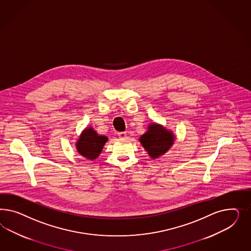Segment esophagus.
<instances>
[{"label":"esophagus","mask_w":251,"mask_h":251,"mask_svg":"<svg viewBox=\"0 0 251 251\" xmlns=\"http://www.w3.org/2000/svg\"><path fill=\"white\" fill-rule=\"evenodd\" d=\"M118 135H119L120 138L124 139V138H126V132H119V133H118Z\"/></svg>","instance_id":"34e87169"}]
</instances>
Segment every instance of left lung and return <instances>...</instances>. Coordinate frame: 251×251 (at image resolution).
<instances>
[{"mask_svg":"<svg viewBox=\"0 0 251 251\" xmlns=\"http://www.w3.org/2000/svg\"><path fill=\"white\" fill-rule=\"evenodd\" d=\"M175 140L172 130L156 122H151L147 130L139 138L140 143L152 159H157L169 151Z\"/></svg>","mask_w":251,"mask_h":251,"instance_id":"1","label":"left lung"}]
</instances>
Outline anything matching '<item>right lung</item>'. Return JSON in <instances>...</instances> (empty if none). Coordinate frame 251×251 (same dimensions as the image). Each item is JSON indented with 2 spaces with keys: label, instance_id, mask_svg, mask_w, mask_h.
<instances>
[{
  "label": "right lung",
  "instance_id": "right-lung-1",
  "mask_svg": "<svg viewBox=\"0 0 251 251\" xmlns=\"http://www.w3.org/2000/svg\"><path fill=\"white\" fill-rule=\"evenodd\" d=\"M107 140V137L99 135L93 127H86L75 142L76 150L84 158L97 159Z\"/></svg>",
  "mask_w": 251,
  "mask_h": 251
}]
</instances>
